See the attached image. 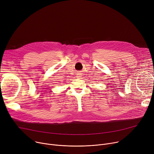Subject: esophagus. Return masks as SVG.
I'll return each instance as SVG.
<instances>
[{
	"instance_id": "obj_1",
	"label": "esophagus",
	"mask_w": 154,
	"mask_h": 154,
	"mask_svg": "<svg viewBox=\"0 0 154 154\" xmlns=\"http://www.w3.org/2000/svg\"><path fill=\"white\" fill-rule=\"evenodd\" d=\"M81 75H82V73L80 72H77L76 73V77L77 78H80V77H81Z\"/></svg>"
}]
</instances>
